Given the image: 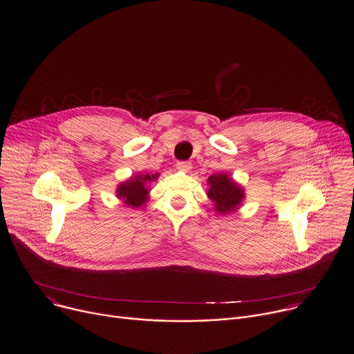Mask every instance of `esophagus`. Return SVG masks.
Here are the masks:
<instances>
[{
	"mask_svg": "<svg viewBox=\"0 0 354 354\" xmlns=\"http://www.w3.org/2000/svg\"><path fill=\"white\" fill-rule=\"evenodd\" d=\"M176 168L179 169V171H183V172H188L192 166H191V163L189 162H178L176 163Z\"/></svg>",
	"mask_w": 354,
	"mask_h": 354,
	"instance_id": "esophagus-1",
	"label": "esophagus"
}]
</instances>
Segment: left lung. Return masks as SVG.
<instances>
[{
    "instance_id": "obj_1",
    "label": "left lung",
    "mask_w": 354,
    "mask_h": 354,
    "mask_svg": "<svg viewBox=\"0 0 354 354\" xmlns=\"http://www.w3.org/2000/svg\"><path fill=\"white\" fill-rule=\"evenodd\" d=\"M207 196L212 201L215 211L221 215L234 212L245 199L243 188L235 183L229 175L218 174L208 178Z\"/></svg>"
}]
</instances>
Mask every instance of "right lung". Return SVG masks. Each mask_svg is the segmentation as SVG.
I'll return each instance as SVG.
<instances>
[{
    "label": "right lung",
    "instance_id": "right-lung-1",
    "mask_svg": "<svg viewBox=\"0 0 354 354\" xmlns=\"http://www.w3.org/2000/svg\"><path fill=\"white\" fill-rule=\"evenodd\" d=\"M156 175H136L135 178H131L129 180H125L124 183H120L116 189V194L120 199H123L127 206L131 207H140L145 205L148 195V187L147 183L152 182Z\"/></svg>",
    "mask_w": 354,
    "mask_h": 354
}]
</instances>
